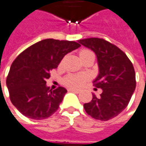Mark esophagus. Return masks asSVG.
<instances>
[{
    "instance_id": "obj_1",
    "label": "esophagus",
    "mask_w": 146,
    "mask_h": 146,
    "mask_svg": "<svg viewBox=\"0 0 146 146\" xmlns=\"http://www.w3.org/2000/svg\"><path fill=\"white\" fill-rule=\"evenodd\" d=\"M69 90L70 91H73V92H76V93H80V90H78V89H75V88H70L69 89Z\"/></svg>"
}]
</instances>
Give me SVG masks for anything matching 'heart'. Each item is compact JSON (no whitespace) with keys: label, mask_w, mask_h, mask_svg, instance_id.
<instances>
[{"label":"heart","mask_w":146,"mask_h":146,"mask_svg":"<svg viewBox=\"0 0 146 146\" xmlns=\"http://www.w3.org/2000/svg\"><path fill=\"white\" fill-rule=\"evenodd\" d=\"M90 53H93V52L91 50H87V49H82V50H80L79 56H80V58H82L89 55V54H90ZM86 80V76L85 75L70 74V75H67L65 78L63 79V83L67 86L80 87L85 83Z\"/></svg>","instance_id":"obj_1"}]
</instances>
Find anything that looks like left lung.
Returning a JSON list of instances; mask_svg holds the SVG:
<instances>
[{
    "label": "left lung",
    "instance_id": "obj_1",
    "mask_svg": "<svg viewBox=\"0 0 146 146\" xmlns=\"http://www.w3.org/2000/svg\"><path fill=\"white\" fill-rule=\"evenodd\" d=\"M79 43L96 53L99 75L93 85L95 90L102 89L100 96L93 95L91 101L84 104L85 110L96 120H110L125 109L135 91L134 66L125 52L104 39L87 38Z\"/></svg>",
    "mask_w": 146,
    "mask_h": 146
}]
</instances>
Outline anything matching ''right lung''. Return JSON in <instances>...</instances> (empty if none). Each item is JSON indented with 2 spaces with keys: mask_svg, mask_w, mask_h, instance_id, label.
<instances>
[{
  "mask_svg": "<svg viewBox=\"0 0 146 146\" xmlns=\"http://www.w3.org/2000/svg\"><path fill=\"white\" fill-rule=\"evenodd\" d=\"M80 46L76 41L46 39L28 47L15 59L6 86L11 103L22 115L43 120L57 110L67 90L61 86L50 90L46 80L67 53Z\"/></svg>",
  "mask_w": 146,
  "mask_h": 146,
  "instance_id": "1",
  "label": "right lung"
}]
</instances>
